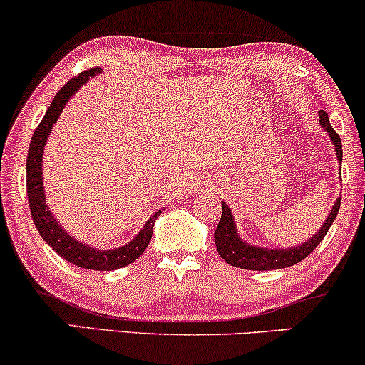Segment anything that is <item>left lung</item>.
Masks as SVG:
<instances>
[{
	"label": "left lung",
	"instance_id": "1",
	"mask_svg": "<svg viewBox=\"0 0 365 365\" xmlns=\"http://www.w3.org/2000/svg\"><path fill=\"white\" fill-rule=\"evenodd\" d=\"M318 116H320V127L325 130L328 137H330L331 143H334L336 160H339V164H341V157L344 155H341V140L339 133L331 128L330 118H328L325 111H318ZM340 201L341 197L339 196L334 206H331L328 217L325 218V223L322 225L320 230L314 233L313 237H309L307 242H303V244H298L294 247H284V249L259 247L244 240L237 230V223L235 218H233L230 206L223 201L222 218H220L217 230H215V244H217L220 257L225 259V262L233 265V267L247 269V271H274V269L291 267V265L307 259L323 240L328 228H330L331 223L335 222L336 213H339L340 208Z\"/></svg>",
	"mask_w": 365,
	"mask_h": 365
}]
</instances>
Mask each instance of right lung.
<instances>
[{
    "label": "right lung",
    "mask_w": 365,
    "mask_h": 365,
    "mask_svg": "<svg viewBox=\"0 0 365 365\" xmlns=\"http://www.w3.org/2000/svg\"><path fill=\"white\" fill-rule=\"evenodd\" d=\"M100 69H89L86 73L76 76L61 88L51 106L45 111V116L40 121L37 130L31 137L29 147V157H26V195H29L30 213L34 218L35 227L40 233V237L52 247L53 250L66 259L67 262L78 265L83 269H93V271H115L121 269L125 265L132 264L142 255V252L147 249L148 242L152 238V230H154V223L157 217L160 215V210L155 211L147 223L143 225L140 232L135 235L128 244L115 247V249H96L84 242H79L74 238L62 225L57 222L53 213L48 208L47 200H45V187H43V150L45 143L48 140L53 123H57L58 116L64 110L67 101L79 91L81 86L88 83L89 79L100 74Z\"/></svg>",
    "instance_id": "right-lung-1"
}]
</instances>
